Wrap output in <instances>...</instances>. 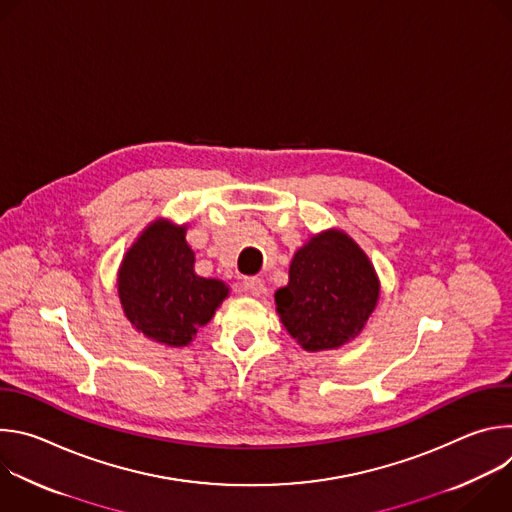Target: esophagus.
I'll use <instances>...</instances> for the list:
<instances>
[{
  "mask_svg": "<svg viewBox=\"0 0 512 512\" xmlns=\"http://www.w3.org/2000/svg\"><path fill=\"white\" fill-rule=\"evenodd\" d=\"M263 289H265L263 287V279H259V277H245L243 279V291H245V294L253 296V298L261 296Z\"/></svg>",
  "mask_w": 512,
  "mask_h": 512,
  "instance_id": "obj_1",
  "label": "esophagus"
}]
</instances>
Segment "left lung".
Masks as SVG:
<instances>
[{
	"mask_svg": "<svg viewBox=\"0 0 512 512\" xmlns=\"http://www.w3.org/2000/svg\"><path fill=\"white\" fill-rule=\"evenodd\" d=\"M379 296L381 281L369 255L342 229H326L291 257L289 281L275 291V310L304 350H338L367 326Z\"/></svg>",
	"mask_w": 512,
	"mask_h": 512,
	"instance_id": "8db88e82",
	"label": "left lung"
}]
</instances>
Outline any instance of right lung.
I'll return each instance as SVG.
<instances>
[{"mask_svg":"<svg viewBox=\"0 0 512 512\" xmlns=\"http://www.w3.org/2000/svg\"><path fill=\"white\" fill-rule=\"evenodd\" d=\"M186 229L162 216L152 221L123 255L115 283L131 326L172 348L188 346L231 294L225 281L194 271Z\"/></svg>","mask_w":512,"mask_h":512,"instance_id":"obj_1","label":"right lung"}]
</instances>
